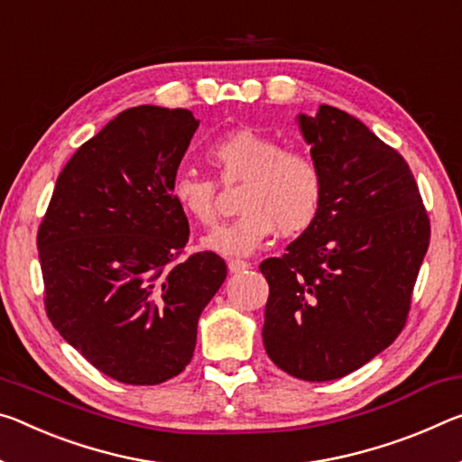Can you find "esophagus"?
I'll return each mask as SVG.
<instances>
[{"label":"esophagus","instance_id":"esophagus-1","mask_svg":"<svg viewBox=\"0 0 462 462\" xmlns=\"http://www.w3.org/2000/svg\"><path fill=\"white\" fill-rule=\"evenodd\" d=\"M248 267H251V263L243 261V259H230V261H228L230 273H238V271H245V269H248Z\"/></svg>","mask_w":462,"mask_h":462}]
</instances>
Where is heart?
<instances>
[{
  "mask_svg": "<svg viewBox=\"0 0 462 462\" xmlns=\"http://www.w3.org/2000/svg\"><path fill=\"white\" fill-rule=\"evenodd\" d=\"M205 160L222 185H243L236 197L240 214L203 240L209 251L248 254L275 230L283 236L306 232L323 209L325 177L317 160L306 150L283 148L259 129L238 127L219 135L205 148ZM171 191L189 219L205 228L216 224V180L179 172Z\"/></svg>",
  "mask_w": 462,
  "mask_h": 462,
  "instance_id": "heart-1",
  "label": "heart"
}]
</instances>
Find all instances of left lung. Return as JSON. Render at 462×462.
Listing matches in <instances>:
<instances>
[{"label": "left lung", "instance_id": "left-lung-1", "mask_svg": "<svg viewBox=\"0 0 462 462\" xmlns=\"http://www.w3.org/2000/svg\"><path fill=\"white\" fill-rule=\"evenodd\" d=\"M298 121L325 201L282 257L259 265L269 283L263 343L290 376L325 383L362 368L402 331L430 217L405 158L362 121L328 105Z\"/></svg>", "mask_w": 462, "mask_h": 462}]
</instances>
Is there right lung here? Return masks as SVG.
Segmentation results:
<instances>
[{
  "instance_id": "obj_1",
  "label": "right lung",
  "mask_w": 462,
  "mask_h": 462,
  "mask_svg": "<svg viewBox=\"0 0 462 462\" xmlns=\"http://www.w3.org/2000/svg\"><path fill=\"white\" fill-rule=\"evenodd\" d=\"M197 127L187 108L116 115L65 164L36 234L49 320L119 383L179 376L226 280L216 253L179 261L189 222L171 185Z\"/></svg>"
}]
</instances>
